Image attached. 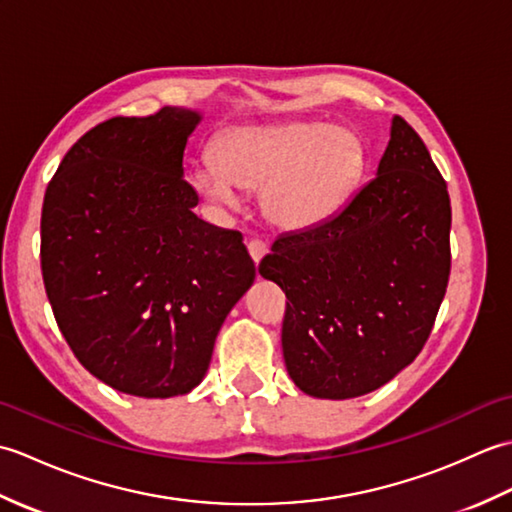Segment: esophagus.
Wrapping results in <instances>:
<instances>
[{
  "mask_svg": "<svg viewBox=\"0 0 512 512\" xmlns=\"http://www.w3.org/2000/svg\"><path fill=\"white\" fill-rule=\"evenodd\" d=\"M246 248H248L250 259H253L255 264L262 262V257L266 255V244L262 242V239H250V242L246 244Z\"/></svg>",
  "mask_w": 512,
  "mask_h": 512,
  "instance_id": "obj_1",
  "label": "esophagus"
}]
</instances>
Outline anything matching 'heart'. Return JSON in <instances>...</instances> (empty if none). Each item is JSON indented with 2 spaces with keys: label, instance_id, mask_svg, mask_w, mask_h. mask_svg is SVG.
<instances>
[{
  "label": "heart",
  "instance_id": "heart-1",
  "mask_svg": "<svg viewBox=\"0 0 512 512\" xmlns=\"http://www.w3.org/2000/svg\"><path fill=\"white\" fill-rule=\"evenodd\" d=\"M213 160L189 173L204 202L233 211L242 200L239 189H259V209L270 226L308 231L361 184L367 147L354 129L323 121L246 123L215 136Z\"/></svg>",
  "mask_w": 512,
  "mask_h": 512
}]
</instances>
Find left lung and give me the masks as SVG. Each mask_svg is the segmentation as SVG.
I'll list each match as a JSON object with an SVG mask.
<instances>
[{"instance_id":"left-lung-1","label":"left lung","mask_w":512,"mask_h":512,"mask_svg":"<svg viewBox=\"0 0 512 512\" xmlns=\"http://www.w3.org/2000/svg\"><path fill=\"white\" fill-rule=\"evenodd\" d=\"M447 182L422 138L391 118L376 178L308 231L275 239L259 275L286 292V369L303 394H369L427 343L451 270Z\"/></svg>"}]
</instances>
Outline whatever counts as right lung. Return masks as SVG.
Listing matches in <instances>:
<instances>
[{"mask_svg":"<svg viewBox=\"0 0 512 512\" xmlns=\"http://www.w3.org/2000/svg\"><path fill=\"white\" fill-rule=\"evenodd\" d=\"M202 114L162 107L81 136L41 211V270L74 356L140 398L202 383L228 312L255 281L242 233L200 220L182 158Z\"/></svg>","mask_w":512,"mask_h":512,"instance_id":"obj_1","label":"right lung"}]
</instances>
